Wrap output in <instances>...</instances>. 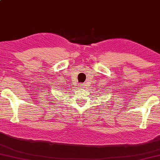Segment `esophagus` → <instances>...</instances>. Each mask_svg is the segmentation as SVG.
<instances>
[{"instance_id": "esophagus-1", "label": "esophagus", "mask_w": 160, "mask_h": 160, "mask_svg": "<svg viewBox=\"0 0 160 160\" xmlns=\"http://www.w3.org/2000/svg\"><path fill=\"white\" fill-rule=\"evenodd\" d=\"M80 88H85V84H83V83H82V84H81L80 85Z\"/></svg>"}]
</instances>
